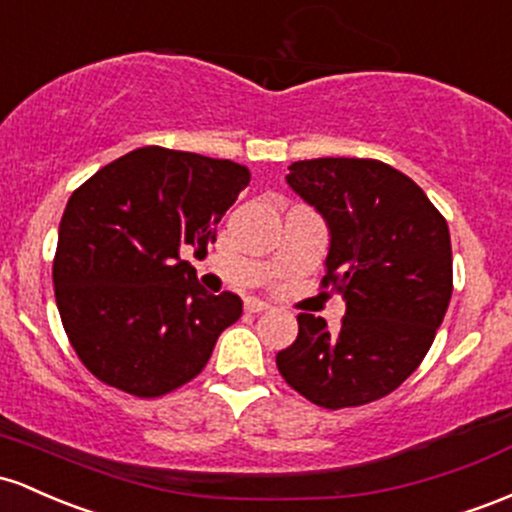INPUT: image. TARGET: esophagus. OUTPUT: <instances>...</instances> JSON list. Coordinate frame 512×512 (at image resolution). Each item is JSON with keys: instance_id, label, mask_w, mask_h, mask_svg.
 <instances>
[{"instance_id": "obj_1", "label": "esophagus", "mask_w": 512, "mask_h": 512, "mask_svg": "<svg viewBox=\"0 0 512 512\" xmlns=\"http://www.w3.org/2000/svg\"><path fill=\"white\" fill-rule=\"evenodd\" d=\"M244 307H246V312L256 314V312H266V309L271 307V304L263 302V300H258V297H249V300L244 302Z\"/></svg>"}]
</instances>
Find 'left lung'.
<instances>
[{
	"label": "left lung",
	"instance_id": "1",
	"mask_svg": "<svg viewBox=\"0 0 512 512\" xmlns=\"http://www.w3.org/2000/svg\"><path fill=\"white\" fill-rule=\"evenodd\" d=\"M287 183L329 225L321 287L341 292L346 317L329 329L297 314L300 333L275 363L312 404H370L392 394L433 346L452 297L450 229L409 176L377 159H304Z\"/></svg>",
	"mask_w": 512,
	"mask_h": 512
}]
</instances>
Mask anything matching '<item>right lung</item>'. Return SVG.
<instances>
[{"instance_id": "right-lung-1", "label": "right lung", "mask_w": 512, "mask_h": 512, "mask_svg": "<svg viewBox=\"0 0 512 512\" xmlns=\"http://www.w3.org/2000/svg\"><path fill=\"white\" fill-rule=\"evenodd\" d=\"M229 159L140 147L72 193L53 261L62 326L86 370L142 399L174 392L208 365L241 317L234 292L210 295L181 258L205 254L249 186Z\"/></svg>"}]
</instances>
